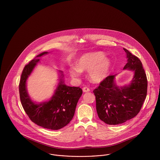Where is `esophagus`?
<instances>
[{
  "mask_svg": "<svg viewBox=\"0 0 160 160\" xmlns=\"http://www.w3.org/2000/svg\"><path fill=\"white\" fill-rule=\"evenodd\" d=\"M82 90H83V92H89V91H90V89L88 87H84L82 88Z\"/></svg>",
  "mask_w": 160,
  "mask_h": 160,
  "instance_id": "34e87169",
  "label": "esophagus"
}]
</instances>
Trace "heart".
Segmentation results:
<instances>
[{"mask_svg":"<svg viewBox=\"0 0 160 160\" xmlns=\"http://www.w3.org/2000/svg\"><path fill=\"white\" fill-rule=\"evenodd\" d=\"M75 64L76 66H72L69 69L72 77L78 78L82 72L88 71V78L94 83L104 81L110 74L112 67L111 59L106 57V54L101 51L82 54L77 58Z\"/></svg>","mask_w":160,"mask_h":160,"instance_id":"obj_1","label":"heart"}]
</instances>
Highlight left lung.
Wrapping results in <instances>:
<instances>
[{"instance_id": "obj_1", "label": "left lung", "mask_w": 160, "mask_h": 160, "mask_svg": "<svg viewBox=\"0 0 160 160\" xmlns=\"http://www.w3.org/2000/svg\"><path fill=\"white\" fill-rule=\"evenodd\" d=\"M127 62L123 70L133 72L129 83L118 86L116 76L108 77L94 89L99 118L108 125H118L134 118L146 98L148 80L140 59L123 48Z\"/></svg>"}]
</instances>
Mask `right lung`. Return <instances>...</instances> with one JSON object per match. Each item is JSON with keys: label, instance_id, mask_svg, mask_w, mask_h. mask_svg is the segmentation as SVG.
Here are the masks:
<instances>
[{"label": "right lung", "instance_id": "right-lung-1", "mask_svg": "<svg viewBox=\"0 0 160 160\" xmlns=\"http://www.w3.org/2000/svg\"><path fill=\"white\" fill-rule=\"evenodd\" d=\"M49 53H40L25 66L19 85V96L22 108L33 123L45 128L59 130L72 120L77 104L82 94V90L78 87L66 85L63 72L58 70V83L52 97L41 102L31 99L27 90V80L40 62L38 58Z\"/></svg>", "mask_w": 160, "mask_h": 160}]
</instances>
